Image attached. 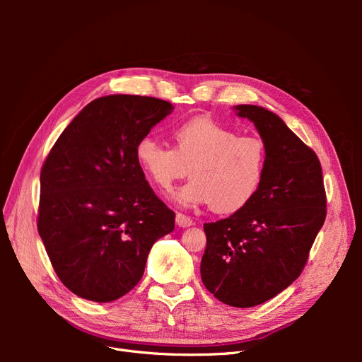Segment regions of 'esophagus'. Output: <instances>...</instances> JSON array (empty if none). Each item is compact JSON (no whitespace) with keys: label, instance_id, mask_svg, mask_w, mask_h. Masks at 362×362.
<instances>
[{"label":"esophagus","instance_id":"1","mask_svg":"<svg viewBox=\"0 0 362 362\" xmlns=\"http://www.w3.org/2000/svg\"><path fill=\"white\" fill-rule=\"evenodd\" d=\"M175 221H177V225H178L180 228H189V226H192V225H193V221H192V218H190L189 216L182 214V213H178V214H177V217H175Z\"/></svg>","mask_w":362,"mask_h":362}]
</instances>
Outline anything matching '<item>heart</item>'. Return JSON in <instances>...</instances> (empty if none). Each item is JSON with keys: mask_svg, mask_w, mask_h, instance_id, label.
<instances>
[{"mask_svg": "<svg viewBox=\"0 0 362 362\" xmlns=\"http://www.w3.org/2000/svg\"><path fill=\"white\" fill-rule=\"evenodd\" d=\"M172 140L173 148L141 137L134 149L139 166L161 192H172L190 169L192 181L177 194L184 206L211 204L217 213H235L255 198L267 169L262 139L198 116L173 127Z\"/></svg>", "mask_w": 362, "mask_h": 362, "instance_id": "obj_1", "label": "heart"}]
</instances>
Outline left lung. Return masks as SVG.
I'll return each instance as SVG.
<instances>
[{"instance_id":"8db88e82","label":"left lung","mask_w":362,"mask_h":362,"mask_svg":"<svg viewBox=\"0 0 362 362\" xmlns=\"http://www.w3.org/2000/svg\"><path fill=\"white\" fill-rule=\"evenodd\" d=\"M267 146V169L254 199L222 221L205 223L201 278L221 302L250 308L299 278L326 218L319 157L258 105H237Z\"/></svg>"}]
</instances>
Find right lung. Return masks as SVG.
<instances>
[{
  "mask_svg": "<svg viewBox=\"0 0 362 362\" xmlns=\"http://www.w3.org/2000/svg\"><path fill=\"white\" fill-rule=\"evenodd\" d=\"M172 110L151 96L98 98L43 161L37 231L59 279L83 299L112 302L133 290L152 245L173 231L175 213L134 154Z\"/></svg>",
  "mask_w": 362,
  "mask_h": 362,
  "instance_id": "1",
  "label": "right lung"
}]
</instances>
